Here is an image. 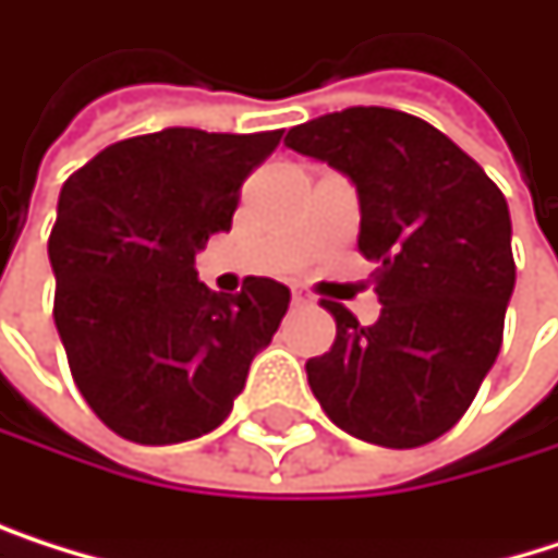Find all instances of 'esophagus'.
Here are the masks:
<instances>
[{
	"mask_svg": "<svg viewBox=\"0 0 558 558\" xmlns=\"http://www.w3.org/2000/svg\"><path fill=\"white\" fill-rule=\"evenodd\" d=\"M292 299H295L299 305H308V302H312V295H308L302 286H292Z\"/></svg>",
	"mask_w": 558,
	"mask_h": 558,
	"instance_id": "obj_1",
	"label": "esophagus"
}]
</instances>
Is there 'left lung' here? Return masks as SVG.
I'll use <instances>...</instances> for the list:
<instances>
[{
	"label": "left lung",
	"instance_id": "8db88e82",
	"mask_svg": "<svg viewBox=\"0 0 558 558\" xmlns=\"http://www.w3.org/2000/svg\"><path fill=\"white\" fill-rule=\"evenodd\" d=\"M359 190V250L381 315L362 325L338 302L335 341L308 359V388L344 434L378 447H421L447 434L476 398L504 344L517 282L510 206L447 134L391 108H344L286 134Z\"/></svg>",
	"mask_w": 558,
	"mask_h": 558
}]
</instances>
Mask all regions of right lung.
Instances as JSON below:
<instances>
[{
	"mask_svg": "<svg viewBox=\"0 0 558 558\" xmlns=\"http://www.w3.org/2000/svg\"><path fill=\"white\" fill-rule=\"evenodd\" d=\"M282 131L167 128L105 147L64 180L48 236L54 328L88 408L124 440L180 444L233 411L289 289L236 295L196 279V253L233 227L243 180Z\"/></svg>",
	"mask_w": 558,
	"mask_h": 558,
	"instance_id": "1",
	"label": "right lung"
}]
</instances>
